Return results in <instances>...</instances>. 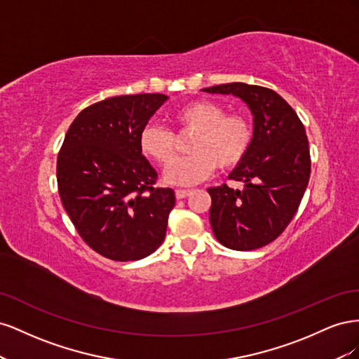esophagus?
<instances>
[{
	"instance_id": "esophagus-1",
	"label": "esophagus",
	"mask_w": 359,
	"mask_h": 359,
	"mask_svg": "<svg viewBox=\"0 0 359 359\" xmlns=\"http://www.w3.org/2000/svg\"><path fill=\"white\" fill-rule=\"evenodd\" d=\"M190 194H191V190H184V189H177V190H175L177 199H184V198L190 196Z\"/></svg>"
}]
</instances>
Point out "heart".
<instances>
[{"label":"heart","mask_w":359,"mask_h":359,"mask_svg":"<svg viewBox=\"0 0 359 359\" xmlns=\"http://www.w3.org/2000/svg\"><path fill=\"white\" fill-rule=\"evenodd\" d=\"M177 130L191 132L189 156L175 158L165 169V181L193 186L208 178L219 166L231 169L243 161L253 142V128L241 114H226L211 100H194L172 115ZM139 147L148 158L165 165L175 154L173 135L158 124H147L139 133Z\"/></svg>","instance_id":"b5f03b06"}]
</instances>
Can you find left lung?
<instances>
[{
	"label": "left lung",
	"instance_id": "8db88e82",
	"mask_svg": "<svg viewBox=\"0 0 359 359\" xmlns=\"http://www.w3.org/2000/svg\"><path fill=\"white\" fill-rule=\"evenodd\" d=\"M202 91L232 94L253 114V142L229 180L244 184L210 187V222L217 241L247 252L274 241L297 214L310 178L309 139L301 119L276 91L232 82Z\"/></svg>",
	"mask_w": 359,
	"mask_h": 359
}]
</instances>
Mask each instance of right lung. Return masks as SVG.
I'll return each instance as SVG.
<instances>
[{"label":"right lung","mask_w":359,"mask_h":359,"mask_svg":"<svg viewBox=\"0 0 359 359\" xmlns=\"http://www.w3.org/2000/svg\"><path fill=\"white\" fill-rule=\"evenodd\" d=\"M165 94L116 95L74 118L57 160L64 210L94 252L118 262L139 260L161 245L172 189L156 187L157 172L139 147V133Z\"/></svg>","instance_id":"1"}]
</instances>
